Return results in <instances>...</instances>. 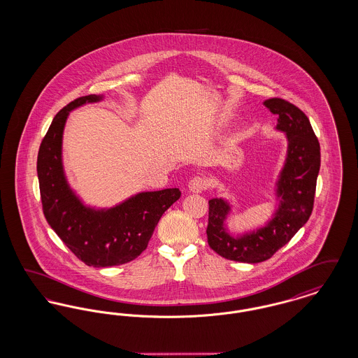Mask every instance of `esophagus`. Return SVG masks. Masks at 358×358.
I'll return each mask as SVG.
<instances>
[{"label":"esophagus","instance_id":"34e87169","mask_svg":"<svg viewBox=\"0 0 358 358\" xmlns=\"http://www.w3.org/2000/svg\"><path fill=\"white\" fill-rule=\"evenodd\" d=\"M206 187V181L201 177H194L187 182V189L192 193H201Z\"/></svg>","mask_w":358,"mask_h":358}]
</instances>
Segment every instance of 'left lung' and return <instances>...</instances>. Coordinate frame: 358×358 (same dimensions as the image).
Returning a JSON list of instances; mask_svg holds the SVG:
<instances>
[{"instance_id":"8db88e82","label":"left lung","mask_w":358,"mask_h":358,"mask_svg":"<svg viewBox=\"0 0 358 358\" xmlns=\"http://www.w3.org/2000/svg\"><path fill=\"white\" fill-rule=\"evenodd\" d=\"M263 104L279 115L275 129L287 138L285 165L275 184L278 208L273 219L259 229L234 236L225 224L232 210L231 204L222 197L209 200V247L222 257L241 263L270 259L306 224L313 212L321 166L320 142L305 113L279 98L267 99Z\"/></svg>"}]
</instances>
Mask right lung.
<instances>
[{
  "mask_svg": "<svg viewBox=\"0 0 358 358\" xmlns=\"http://www.w3.org/2000/svg\"><path fill=\"white\" fill-rule=\"evenodd\" d=\"M101 101L103 95L82 96L56 114L38 149L37 177L44 216L57 236L87 266L111 267L129 263L146 250L161 216L181 192L178 187L141 192L107 209L83 204L63 168V131L72 110Z\"/></svg>",
  "mask_w": 358,
  "mask_h": 358,
  "instance_id": "1",
  "label": "right lung"
}]
</instances>
